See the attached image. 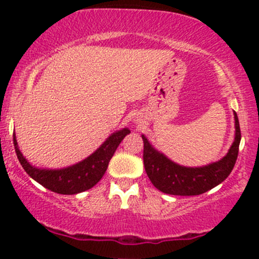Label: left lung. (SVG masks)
I'll return each mask as SVG.
<instances>
[{
    "label": "left lung",
    "mask_w": 259,
    "mask_h": 259,
    "mask_svg": "<svg viewBox=\"0 0 259 259\" xmlns=\"http://www.w3.org/2000/svg\"><path fill=\"white\" fill-rule=\"evenodd\" d=\"M234 121L236 137L227 155L215 163L199 168H188L174 163L164 154L155 150L144 135H142L144 142L143 159L145 171L154 187L171 195H199L228 178L236 164L241 143V127L236 111Z\"/></svg>",
    "instance_id": "obj_1"
}]
</instances>
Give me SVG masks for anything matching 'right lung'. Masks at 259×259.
<instances>
[{"mask_svg":"<svg viewBox=\"0 0 259 259\" xmlns=\"http://www.w3.org/2000/svg\"><path fill=\"white\" fill-rule=\"evenodd\" d=\"M130 133L127 127L115 132L104 144L95 151L75 165L64 169H40L31 165L17 146L16 135L14 134V145L16 155L26 173L42 187L59 194H77L93 188L99 182L108 169L109 161L113 158L115 150L120 143Z\"/></svg>","mask_w":259,"mask_h":259,"instance_id":"1","label":"right lung"}]
</instances>
